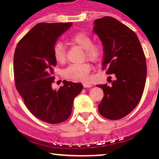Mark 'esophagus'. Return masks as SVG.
<instances>
[{
  "mask_svg": "<svg viewBox=\"0 0 159 159\" xmlns=\"http://www.w3.org/2000/svg\"><path fill=\"white\" fill-rule=\"evenodd\" d=\"M83 86L85 88H91V87H92V85L90 83H84Z\"/></svg>",
  "mask_w": 159,
  "mask_h": 159,
  "instance_id": "obj_1",
  "label": "esophagus"
}]
</instances>
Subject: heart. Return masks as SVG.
<instances>
[{"instance_id":"b5f03b06","label":"heart","mask_w":159,"mask_h":159,"mask_svg":"<svg viewBox=\"0 0 159 159\" xmlns=\"http://www.w3.org/2000/svg\"><path fill=\"white\" fill-rule=\"evenodd\" d=\"M68 42L72 45L78 46L84 50V58L90 61H96L100 57V48L98 44H92V39L86 33L80 32L68 39ZM53 54L54 59L59 64H64L66 61V52L65 47L61 42H57L53 47ZM91 67L88 63L73 64L64 70V75L68 79L76 81H85L90 72Z\"/></svg>"}]
</instances>
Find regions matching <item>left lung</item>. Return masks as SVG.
Returning a JSON list of instances; mask_svg holds the SVG:
<instances>
[{"instance_id":"left-lung-1","label":"left lung","mask_w":159,"mask_h":159,"mask_svg":"<svg viewBox=\"0 0 159 159\" xmlns=\"http://www.w3.org/2000/svg\"><path fill=\"white\" fill-rule=\"evenodd\" d=\"M93 32L103 45L102 68L114 74L111 85H98L104 97L99 112L110 120L129 115L141 100L147 78L146 58L137 35L127 26L110 16L94 21ZM110 77V76H109Z\"/></svg>"}]
</instances>
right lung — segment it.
I'll list each match as a JSON object with an SVG mask.
<instances>
[{"label": "right lung", "mask_w": 159, "mask_h": 159, "mask_svg": "<svg viewBox=\"0 0 159 159\" xmlns=\"http://www.w3.org/2000/svg\"><path fill=\"white\" fill-rule=\"evenodd\" d=\"M72 23H39L18 43L14 54L16 86L30 112L48 124H59L70 117L74 98L83 90L82 83L64 80L53 89V68L57 65L53 50Z\"/></svg>", "instance_id": "obj_1"}]
</instances>
